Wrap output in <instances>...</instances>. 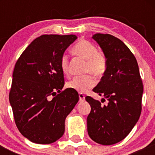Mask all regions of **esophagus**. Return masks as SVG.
Returning <instances> with one entry per match:
<instances>
[{
    "mask_svg": "<svg viewBox=\"0 0 155 155\" xmlns=\"http://www.w3.org/2000/svg\"><path fill=\"white\" fill-rule=\"evenodd\" d=\"M79 101H84L85 96H84V94H82V93H79Z\"/></svg>",
    "mask_w": 155,
    "mask_h": 155,
    "instance_id": "34e87169",
    "label": "esophagus"
}]
</instances>
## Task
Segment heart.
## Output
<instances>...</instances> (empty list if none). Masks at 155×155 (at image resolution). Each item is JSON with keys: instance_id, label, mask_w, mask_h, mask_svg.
<instances>
[{"instance_id": "obj_1", "label": "heart", "mask_w": 155, "mask_h": 155, "mask_svg": "<svg viewBox=\"0 0 155 155\" xmlns=\"http://www.w3.org/2000/svg\"><path fill=\"white\" fill-rule=\"evenodd\" d=\"M73 54L81 57L87 60L85 71L90 72L96 76H101L107 68L106 57L98 52L95 45L89 41L81 40L73 47ZM60 66L64 74L68 73V59L66 54L61 57ZM95 84L94 78L90 75L75 76L67 84L68 87L79 92H85Z\"/></svg>"}]
</instances>
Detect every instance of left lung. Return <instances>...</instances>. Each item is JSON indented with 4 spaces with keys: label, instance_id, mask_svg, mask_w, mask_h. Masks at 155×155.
I'll use <instances>...</instances> for the list:
<instances>
[{
    "label": "left lung",
    "instance_id": "1",
    "mask_svg": "<svg viewBox=\"0 0 155 155\" xmlns=\"http://www.w3.org/2000/svg\"><path fill=\"white\" fill-rule=\"evenodd\" d=\"M92 38L107 60L106 71L92 90L107 103L102 105L90 96L85 97L91 106L87 132L96 143L112 145L123 140L138 122L143 84L136 58L120 39L102 33H95Z\"/></svg>",
    "mask_w": 155,
    "mask_h": 155
}]
</instances>
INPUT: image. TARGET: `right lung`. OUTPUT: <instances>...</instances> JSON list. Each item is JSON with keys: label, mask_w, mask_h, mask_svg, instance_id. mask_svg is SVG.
Instances as JSON below:
<instances>
[{"label": "right lung", "mask_w": 155, "mask_h": 155, "mask_svg": "<svg viewBox=\"0 0 155 155\" xmlns=\"http://www.w3.org/2000/svg\"><path fill=\"white\" fill-rule=\"evenodd\" d=\"M75 35H43L33 40L16 63L9 102L19 132L39 144L53 143L65 132V120L79 101L65 89L61 57ZM58 94H57V92Z\"/></svg>", "instance_id": "add662e5"}]
</instances>
